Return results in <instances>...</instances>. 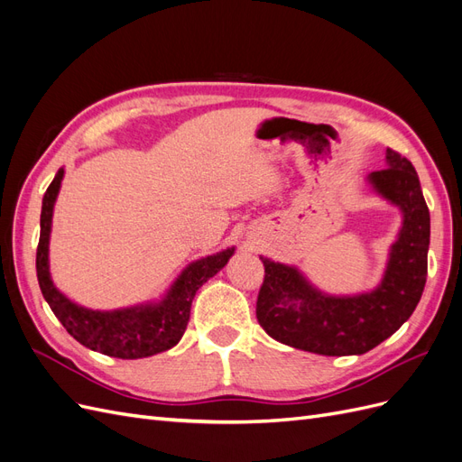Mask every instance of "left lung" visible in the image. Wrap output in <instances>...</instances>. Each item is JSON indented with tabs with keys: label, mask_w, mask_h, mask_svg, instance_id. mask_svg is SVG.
Instances as JSON below:
<instances>
[{
	"label": "left lung",
	"mask_w": 462,
	"mask_h": 462,
	"mask_svg": "<svg viewBox=\"0 0 462 462\" xmlns=\"http://www.w3.org/2000/svg\"><path fill=\"white\" fill-rule=\"evenodd\" d=\"M385 165L366 182L403 220L374 290L330 295L312 286L297 266L261 257L264 282L257 320L280 344L328 356L363 355L395 334L419 305L428 274L430 211L412 162L385 150Z\"/></svg>",
	"instance_id": "1"
}]
</instances>
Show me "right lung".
Masks as SVG:
<instances>
[{"instance_id": "obj_1", "label": "right lung", "mask_w": 462, "mask_h": 462, "mask_svg": "<svg viewBox=\"0 0 462 462\" xmlns=\"http://www.w3.org/2000/svg\"><path fill=\"white\" fill-rule=\"evenodd\" d=\"M65 169H59L42 199L40 242L36 251V273L43 300L51 307L67 332L92 351L116 359H143L174 347L182 339L189 320V307L196 291L213 278L234 255L226 247L213 255L189 263L159 301H147L126 309L97 310L70 301L59 291L50 274V236L53 207L61 189Z\"/></svg>"}]
</instances>
